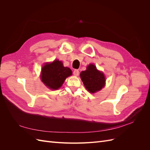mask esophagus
<instances>
[{
	"mask_svg": "<svg viewBox=\"0 0 150 150\" xmlns=\"http://www.w3.org/2000/svg\"><path fill=\"white\" fill-rule=\"evenodd\" d=\"M73 74L74 76H78L79 75V71L77 70V69H75L74 71H73Z\"/></svg>",
	"mask_w": 150,
	"mask_h": 150,
	"instance_id": "34e87169",
	"label": "esophagus"
}]
</instances>
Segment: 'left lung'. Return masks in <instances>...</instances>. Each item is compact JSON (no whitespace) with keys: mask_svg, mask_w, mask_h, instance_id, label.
<instances>
[{"mask_svg":"<svg viewBox=\"0 0 150 150\" xmlns=\"http://www.w3.org/2000/svg\"><path fill=\"white\" fill-rule=\"evenodd\" d=\"M80 77L85 88L91 93L100 91L105 85V77L94 64H89L87 69L81 72Z\"/></svg>","mask_w":150,"mask_h":150,"instance_id":"1","label":"left lung"}]
</instances>
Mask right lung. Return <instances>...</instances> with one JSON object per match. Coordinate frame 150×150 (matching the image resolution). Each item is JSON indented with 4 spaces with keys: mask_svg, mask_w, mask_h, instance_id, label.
<instances>
[{
    "mask_svg": "<svg viewBox=\"0 0 150 150\" xmlns=\"http://www.w3.org/2000/svg\"><path fill=\"white\" fill-rule=\"evenodd\" d=\"M71 74L70 68L64 67L61 61L55 60L42 67L40 78L49 88L57 89L61 87L66 78Z\"/></svg>",
    "mask_w": 150,
    "mask_h": 150,
    "instance_id": "obj_1",
    "label": "right lung"
}]
</instances>
